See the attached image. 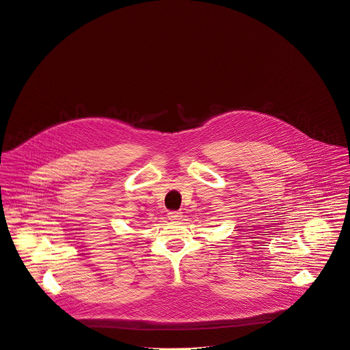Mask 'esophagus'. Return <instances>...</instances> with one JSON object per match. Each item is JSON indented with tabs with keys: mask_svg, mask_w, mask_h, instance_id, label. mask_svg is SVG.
<instances>
[{
	"mask_svg": "<svg viewBox=\"0 0 350 350\" xmlns=\"http://www.w3.org/2000/svg\"><path fill=\"white\" fill-rule=\"evenodd\" d=\"M182 213L180 211H170L168 213V218L171 219V221H178V219H182Z\"/></svg>",
	"mask_w": 350,
	"mask_h": 350,
	"instance_id": "34e87169",
	"label": "esophagus"
}]
</instances>
